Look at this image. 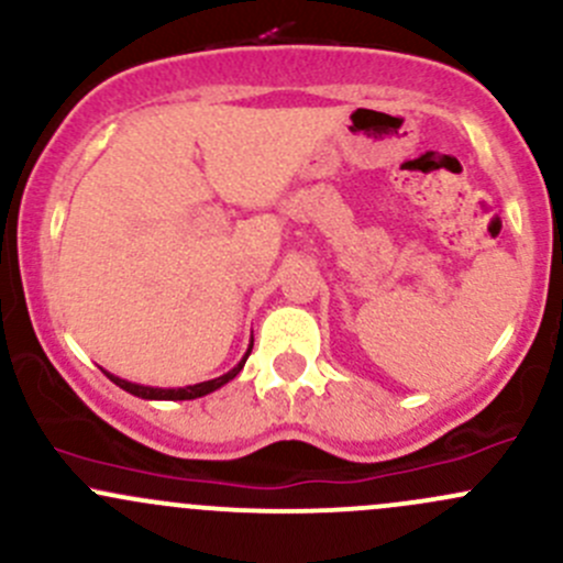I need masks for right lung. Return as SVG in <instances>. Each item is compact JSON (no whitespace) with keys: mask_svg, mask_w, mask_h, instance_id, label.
<instances>
[{"mask_svg":"<svg viewBox=\"0 0 563 563\" xmlns=\"http://www.w3.org/2000/svg\"><path fill=\"white\" fill-rule=\"evenodd\" d=\"M250 351H253V345H250V349H247V354L242 356V362H240V365L234 367V371L223 373V376L212 378V382H201V384H192V387H179V389L144 387V384L124 382V378L113 376V373H108V371H103V373H106L108 378H111L113 384H117V387H122L124 391H130V395H135V397H144V400H196V397H203V395H209V391L220 389V387H223V384H229L231 378H236V373H240L242 367H245V362H247Z\"/></svg>","mask_w":563,"mask_h":563,"instance_id":"right-lung-1","label":"right lung"}]
</instances>
